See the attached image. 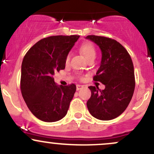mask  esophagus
Listing matches in <instances>:
<instances>
[{
    "mask_svg": "<svg viewBox=\"0 0 154 154\" xmlns=\"http://www.w3.org/2000/svg\"><path fill=\"white\" fill-rule=\"evenodd\" d=\"M82 88H83V85H77V91H80Z\"/></svg>",
    "mask_w": 154,
    "mask_h": 154,
    "instance_id": "obj_1",
    "label": "esophagus"
}]
</instances>
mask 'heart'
<instances>
[{"label": "heart", "instance_id": "b5f03b06", "mask_svg": "<svg viewBox=\"0 0 154 154\" xmlns=\"http://www.w3.org/2000/svg\"><path fill=\"white\" fill-rule=\"evenodd\" d=\"M80 51L87 60L91 57H95L96 55L95 47L90 43L83 44L80 47ZM69 58H70V55H68L66 58V62L69 61Z\"/></svg>", "mask_w": 154, "mask_h": 154}]
</instances>
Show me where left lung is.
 Segmentation results:
<instances>
[{"label":"left lung","instance_id":"8db88e82","mask_svg":"<svg viewBox=\"0 0 154 154\" xmlns=\"http://www.w3.org/2000/svg\"><path fill=\"white\" fill-rule=\"evenodd\" d=\"M85 38L100 48L102 60L94 80L105 85L102 91L98 86H89L91 96L87 102L88 109L94 118L109 121L122 114L132 98L134 66L127 50L116 40L94 35Z\"/></svg>","mask_w":154,"mask_h":154}]
</instances>
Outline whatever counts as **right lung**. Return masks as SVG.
<instances>
[{
	"label": "right lung",
	"mask_w": 154,
	"mask_h": 154,
	"mask_svg": "<svg viewBox=\"0 0 154 154\" xmlns=\"http://www.w3.org/2000/svg\"><path fill=\"white\" fill-rule=\"evenodd\" d=\"M80 36H52L35 44L23 58L20 89L28 109L45 122H55L66 115L76 85H58L55 72L65 69L69 51Z\"/></svg>",
	"instance_id": "1"
}]
</instances>
